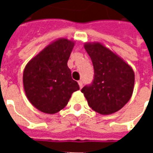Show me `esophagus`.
I'll use <instances>...</instances> for the list:
<instances>
[{
	"label": "esophagus",
	"mask_w": 153,
	"mask_h": 153,
	"mask_svg": "<svg viewBox=\"0 0 153 153\" xmlns=\"http://www.w3.org/2000/svg\"><path fill=\"white\" fill-rule=\"evenodd\" d=\"M78 83H79V85L80 88H82V87H83V82H82L81 80H79V81L78 82Z\"/></svg>",
	"instance_id": "obj_1"
}]
</instances>
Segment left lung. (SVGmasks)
<instances>
[{"mask_svg": "<svg viewBox=\"0 0 153 153\" xmlns=\"http://www.w3.org/2000/svg\"><path fill=\"white\" fill-rule=\"evenodd\" d=\"M84 48L94 68L93 83L81 90L88 106L102 115L118 111L133 94L134 70L120 57L99 42L85 43Z\"/></svg>", "mask_w": 153, "mask_h": 153, "instance_id": "1", "label": "left lung"}]
</instances>
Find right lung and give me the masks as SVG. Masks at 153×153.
Instances as JSON below:
<instances>
[{
  "label": "right lung",
  "mask_w": 153,
  "mask_h": 153,
  "mask_svg": "<svg viewBox=\"0 0 153 153\" xmlns=\"http://www.w3.org/2000/svg\"><path fill=\"white\" fill-rule=\"evenodd\" d=\"M74 42L60 38L51 42L25 66L23 83L32 105L42 112L55 114L66 106L79 89L67 65Z\"/></svg>",
  "instance_id": "right-lung-1"
}]
</instances>
